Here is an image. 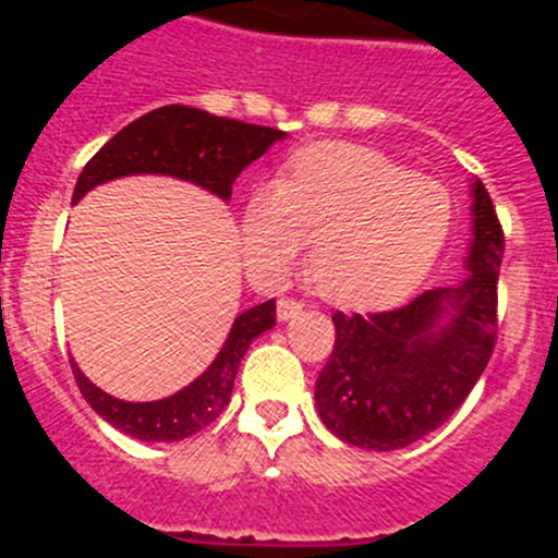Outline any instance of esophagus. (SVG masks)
I'll list each match as a JSON object with an SVG mask.
<instances>
[{
	"mask_svg": "<svg viewBox=\"0 0 558 558\" xmlns=\"http://www.w3.org/2000/svg\"><path fill=\"white\" fill-rule=\"evenodd\" d=\"M302 310H304V304L299 302V299H288V295L276 302V315H279V322H290V318H295V315L302 313Z\"/></svg>",
	"mask_w": 558,
	"mask_h": 558,
	"instance_id": "1",
	"label": "esophagus"
}]
</instances>
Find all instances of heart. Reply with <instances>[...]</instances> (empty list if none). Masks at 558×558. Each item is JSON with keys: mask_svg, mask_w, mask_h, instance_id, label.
I'll return each mask as SVG.
<instances>
[{"mask_svg": "<svg viewBox=\"0 0 558 558\" xmlns=\"http://www.w3.org/2000/svg\"><path fill=\"white\" fill-rule=\"evenodd\" d=\"M450 220L441 184L372 147L322 142L295 153L284 181L251 190L240 234L254 274L282 276L310 245L307 274L327 302L383 310L422 284Z\"/></svg>", "mask_w": 558, "mask_h": 558, "instance_id": "1", "label": "heart"}]
</instances>
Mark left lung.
<instances>
[{
  "mask_svg": "<svg viewBox=\"0 0 558 558\" xmlns=\"http://www.w3.org/2000/svg\"><path fill=\"white\" fill-rule=\"evenodd\" d=\"M506 240L495 204L472 184L470 276L388 313H335V347L315 379V408L338 438L363 450H399L470 397L497 340V274Z\"/></svg>",
  "mask_w": 558,
  "mask_h": 558,
  "instance_id": "obj_1",
  "label": "left lung"
}]
</instances>
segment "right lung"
<instances>
[{"instance_id":"right-lung-1","label":"right lung","mask_w":558,"mask_h":558,"mask_svg":"<svg viewBox=\"0 0 558 558\" xmlns=\"http://www.w3.org/2000/svg\"><path fill=\"white\" fill-rule=\"evenodd\" d=\"M284 136L288 133L276 128L226 120L201 108H156L122 128L88 159L75 184L72 204H77L97 184L122 179V175H140V172H159V175L192 181L229 201L236 175ZM274 324V299L236 315L229 338L218 357L211 360V366L179 393L156 399V402H125V399L100 391L95 383H88V377L75 363H72V372L88 405L95 408L108 425L140 441H181L192 433L204 430L223 413L231 399V388H234L236 368L243 354L248 352L251 340L268 332Z\"/></svg>"}]
</instances>
